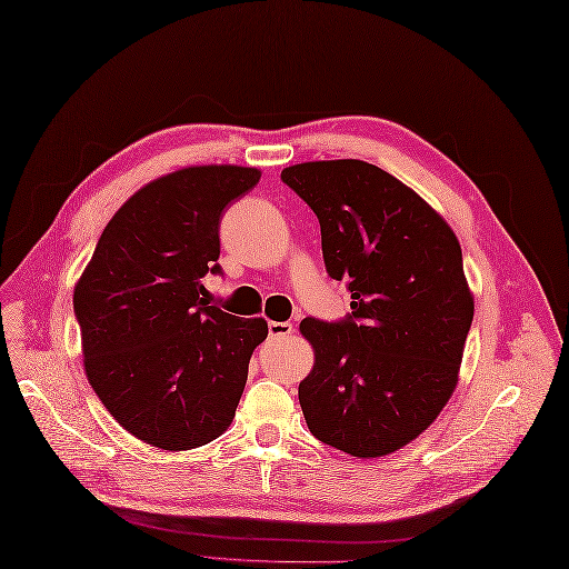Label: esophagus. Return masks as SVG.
<instances>
[{
	"label": "esophagus",
	"mask_w": 569,
	"mask_h": 569,
	"mask_svg": "<svg viewBox=\"0 0 569 569\" xmlns=\"http://www.w3.org/2000/svg\"><path fill=\"white\" fill-rule=\"evenodd\" d=\"M289 333H293V327L289 321H270L268 323V336L270 338H284Z\"/></svg>",
	"instance_id": "esophagus-1"
}]
</instances>
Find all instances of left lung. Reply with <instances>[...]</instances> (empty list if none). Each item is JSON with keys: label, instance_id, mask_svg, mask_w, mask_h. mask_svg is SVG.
I'll use <instances>...</instances> for the list:
<instances>
[{"label": "left lung", "instance_id": "1", "mask_svg": "<svg viewBox=\"0 0 569 569\" xmlns=\"http://www.w3.org/2000/svg\"><path fill=\"white\" fill-rule=\"evenodd\" d=\"M317 214L327 273L351 312L308 317L315 368L299 385L312 436L359 458L415 440L447 405L475 303L461 246L410 187L359 159L306 161L282 171Z\"/></svg>", "mask_w": 569, "mask_h": 569}]
</instances>
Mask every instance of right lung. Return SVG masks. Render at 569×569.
Listing matches in <instances>:
<instances>
[{
  "label": "right lung",
  "instance_id": "add662e5",
  "mask_svg": "<svg viewBox=\"0 0 569 569\" xmlns=\"http://www.w3.org/2000/svg\"><path fill=\"white\" fill-rule=\"evenodd\" d=\"M242 167H192L139 189L106 224L73 291L88 380L116 421L152 447L182 451L227 430L263 319L208 301L222 276L224 208L257 187Z\"/></svg>",
  "mask_w": 569,
  "mask_h": 569
}]
</instances>
